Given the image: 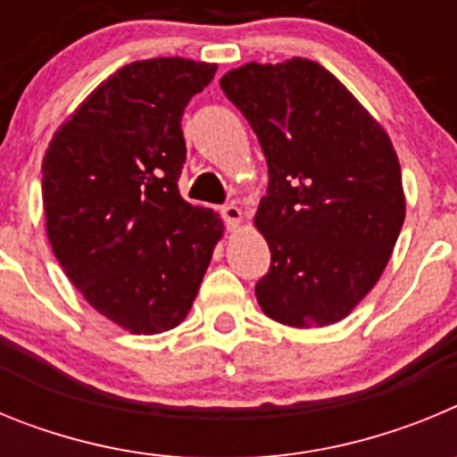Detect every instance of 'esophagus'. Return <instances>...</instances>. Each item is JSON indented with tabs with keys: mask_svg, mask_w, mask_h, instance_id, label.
I'll return each mask as SVG.
<instances>
[{
	"mask_svg": "<svg viewBox=\"0 0 457 457\" xmlns=\"http://www.w3.org/2000/svg\"><path fill=\"white\" fill-rule=\"evenodd\" d=\"M221 217H224V221L228 228H237L242 221V210L237 208L236 204H226V205H221Z\"/></svg>",
	"mask_w": 457,
	"mask_h": 457,
	"instance_id": "esophagus-1",
	"label": "esophagus"
}]
</instances>
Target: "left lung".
Returning a JSON list of instances; mask_svg holds the SVG:
<instances>
[{
    "label": "left lung",
    "instance_id": "1",
    "mask_svg": "<svg viewBox=\"0 0 457 457\" xmlns=\"http://www.w3.org/2000/svg\"><path fill=\"white\" fill-rule=\"evenodd\" d=\"M220 87L268 160L253 221L272 261L258 304L290 327L338 322L378 284L405 221L389 137L332 72L300 56L245 63Z\"/></svg>",
    "mask_w": 457,
    "mask_h": 457
}]
</instances>
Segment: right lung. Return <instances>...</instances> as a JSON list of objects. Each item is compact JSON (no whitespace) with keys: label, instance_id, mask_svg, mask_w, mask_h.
Segmentation results:
<instances>
[{"label":"right lung","instance_id":"right-lung-1","mask_svg":"<svg viewBox=\"0 0 457 457\" xmlns=\"http://www.w3.org/2000/svg\"><path fill=\"white\" fill-rule=\"evenodd\" d=\"M215 63L180 56L116 71L54 132L43 160L52 252L93 309L132 334L185 320L221 220L180 196V119Z\"/></svg>","mask_w":457,"mask_h":457}]
</instances>
